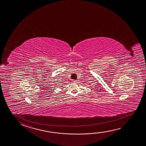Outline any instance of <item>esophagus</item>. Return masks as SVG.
<instances>
[{"mask_svg":"<svg viewBox=\"0 0 146 146\" xmlns=\"http://www.w3.org/2000/svg\"><path fill=\"white\" fill-rule=\"evenodd\" d=\"M72 81H73V82H74V83H76L77 82V80H73Z\"/></svg>","mask_w":146,"mask_h":146,"instance_id":"obj_1","label":"esophagus"}]
</instances>
